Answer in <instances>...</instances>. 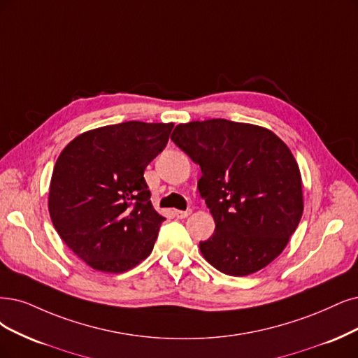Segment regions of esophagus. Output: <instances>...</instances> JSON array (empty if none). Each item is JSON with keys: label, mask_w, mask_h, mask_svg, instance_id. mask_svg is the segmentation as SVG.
Listing matches in <instances>:
<instances>
[{"label": "esophagus", "mask_w": 358, "mask_h": 358, "mask_svg": "<svg viewBox=\"0 0 358 358\" xmlns=\"http://www.w3.org/2000/svg\"><path fill=\"white\" fill-rule=\"evenodd\" d=\"M174 214H176L177 218H187L192 214V210L190 209H187V210H176Z\"/></svg>", "instance_id": "34e87169"}]
</instances>
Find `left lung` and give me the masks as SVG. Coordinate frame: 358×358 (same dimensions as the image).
I'll return each mask as SVG.
<instances>
[{"mask_svg": "<svg viewBox=\"0 0 358 358\" xmlns=\"http://www.w3.org/2000/svg\"><path fill=\"white\" fill-rule=\"evenodd\" d=\"M171 140L202 169L197 189L215 221L199 243L218 271L243 277L286 248L303 210L299 166L273 131L227 119L180 124Z\"/></svg>", "mask_w": 358, "mask_h": 358, "instance_id": "8db88e82", "label": "left lung"}]
</instances>
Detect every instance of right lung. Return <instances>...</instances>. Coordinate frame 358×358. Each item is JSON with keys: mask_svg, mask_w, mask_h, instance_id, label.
<instances>
[{"mask_svg": "<svg viewBox=\"0 0 358 358\" xmlns=\"http://www.w3.org/2000/svg\"><path fill=\"white\" fill-rule=\"evenodd\" d=\"M174 124L128 121L90 129L57 157L48 210L62 241L87 266L124 273L148 258L165 217L150 202L144 169Z\"/></svg>", "mask_w": 358, "mask_h": 358, "instance_id": "right-lung-1", "label": "right lung"}]
</instances>
